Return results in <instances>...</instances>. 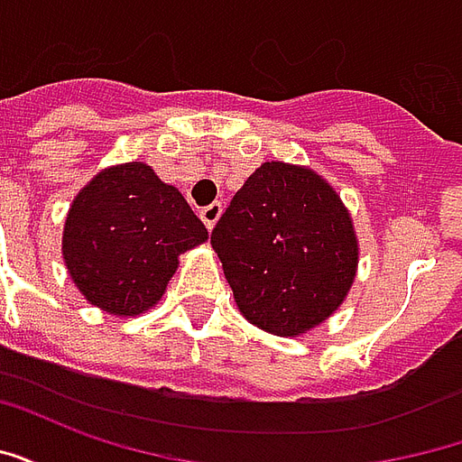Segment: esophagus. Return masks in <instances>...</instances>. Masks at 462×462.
I'll use <instances>...</instances> for the list:
<instances>
[{"instance_id":"34e87169","label":"esophagus","mask_w":462,"mask_h":462,"mask_svg":"<svg viewBox=\"0 0 462 462\" xmlns=\"http://www.w3.org/2000/svg\"><path fill=\"white\" fill-rule=\"evenodd\" d=\"M222 215V202H210V205H205L200 210V217L202 222L208 225V230H212L215 227V222L220 220Z\"/></svg>"}]
</instances>
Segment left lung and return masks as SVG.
I'll return each instance as SVG.
<instances>
[{
    "mask_svg": "<svg viewBox=\"0 0 462 462\" xmlns=\"http://www.w3.org/2000/svg\"><path fill=\"white\" fill-rule=\"evenodd\" d=\"M240 311L260 329L297 337L337 311L358 245L339 195L310 168L264 162L212 230Z\"/></svg>",
    "mask_w": 462,
    "mask_h": 462,
    "instance_id": "8db88e82",
    "label": "left lung"
}]
</instances>
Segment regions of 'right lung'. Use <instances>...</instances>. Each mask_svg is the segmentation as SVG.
<instances>
[{
	"instance_id": "add662e5",
	"label": "right lung",
	"mask_w": 462,
	"mask_h": 462,
	"mask_svg": "<svg viewBox=\"0 0 462 462\" xmlns=\"http://www.w3.org/2000/svg\"><path fill=\"white\" fill-rule=\"evenodd\" d=\"M208 240L180 192L145 162L98 172L76 195L64 227V260L86 300L133 317L168 287L178 257Z\"/></svg>"
}]
</instances>
